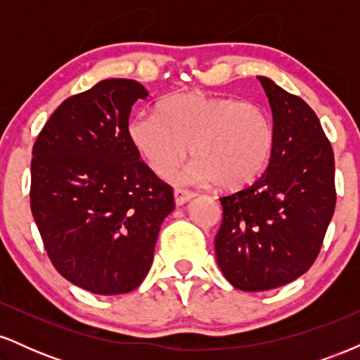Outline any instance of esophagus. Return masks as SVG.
<instances>
[{
	"label": "esophagus",
	"instance_id": "34e87169",
	"mask_svg": "<svg viewBox=\"0 0 360 360\" xmlns=\"http://www.w3.org/2000/svg\"><path fill=\"white\" fill-rule=\"evenodd\" d=\"M194 196V193L191 191H186V189H176L174 191V200H176V205H184L188 203L189 200Z\"/></svg>",
	"mask_w": 360,
	"mask_h": 360
}]
</instances>
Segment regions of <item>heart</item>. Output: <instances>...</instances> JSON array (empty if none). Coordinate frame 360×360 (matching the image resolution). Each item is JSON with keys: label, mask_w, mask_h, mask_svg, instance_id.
Wrapping results in <instances>:
<instances>
[{"label": "heart", "mask_w": 360, "mask_h": 360, "mask_svg": "<svg viewBox=\"0 0 360 360\" xmlns=\"http://www.w3.org/2000/svg\"><path fill=\"white\" fill-rule=\"evenodd\" d=\"M128 137L159 176L174 172L191 146L189 183L240 189L264 171L274 147V125L264 106L237 98L181 93L160 103L159 115H137Z\"/></svg>", "instance_id": "1"}]
</instances>
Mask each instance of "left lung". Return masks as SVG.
Listing matches in <instances>:
<instances>
[{"mask_svg": "<svg viewBox=\"0 0 360 360\" xmlns=\"http://www.w3.org/2000/svg\"><path fill=\"white\" fill-rule=\"evenodd\" d=\"M269 98L274 147L252 186L220 198L214 254L229 283L267 291L315 262L335 212V160L318 117L300 96L259 76Z\"/></svg>", "mask_w": 360, "mask_h": 360, "instance_id": "8db88e82", "label": "left lung"}]
</instances>
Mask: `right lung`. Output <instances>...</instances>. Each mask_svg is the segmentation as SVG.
<instances>
[{
    "mask_svg": "<svg viewBox=\"0 0 360 360\" xmlns=\"http://www.w3.org/2000/svg\"><path fill=\"white\" fill-rule=\"evenodd\" d=\"M147 89L105 79L68 98L32 150L30 206L62 278L94 295H123L146 279L174 194L128 137Z\"/></svg>",
    "mask_w": 360,
    "mask_h": 360,
    "instance_id": "add662e5",
    "label": "right lung"
}]
</instances>
